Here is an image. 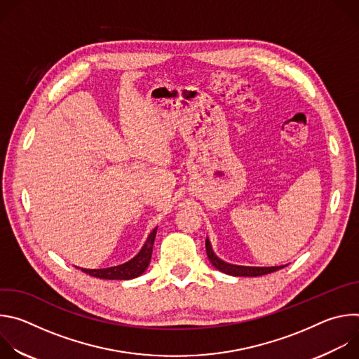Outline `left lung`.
<instances>
[{"label": "left lung", "instance_id": "1", "mask_svg": "<svg viewBox=\"0 0 359 359\" xmlns=\"http://www.w3.org/2000/svg\"><path fill=\"white\" fill-rule=\"evenodd\" d=\"M206 251H208V257L210 263L217 269L219 271L233 276V277H259V276H266L270 273H274L285 266H276V267H251V266H237V264H230L226 263L224 260L219 259L216 252L213 251V247L210 244V240L206 238Z\"/></svg>", "mask_w": 359, "mask_h": 359}]
</instances>
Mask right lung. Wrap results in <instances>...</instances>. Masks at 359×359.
<instances>
[{
	"label": "right lung",
	"instance_id": "right-lung-1",
	"mask_svg": "<svg viewBox=\"0 0 359 359\" xmlns=\"http://www.w3.org/2000/svg\"><path fill=\"white\" fill-rule=\"evenodd\" d=\"M156 231H158V227H155L150 231V234L146 238L140 251L129 262H126L121 266L108 267V269H81V270L92 277L104 278V280H132V278L142 276L150 263L153 243H155Z\"/></svg>",
	"mask_w": 359,
	"mask_h": 359
}]
</instances>
